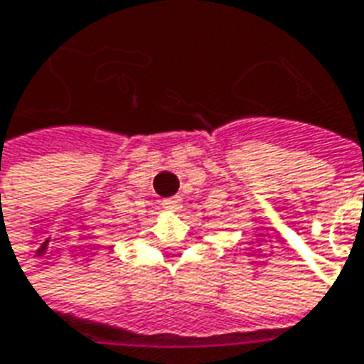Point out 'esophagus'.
Masks as SVG:
<instances>
[{
  "mask_svg": "<svg viewBox=\"0 0 364 364\" xmlns=\"http://www.w3.org/2000/svg\"><path fill=\"white\" fill-rule=\"evenodd\" d=\"M161 206L166 210H173V212H177V210L181 208V196H169V198H164L161 200Z\"/></svg>",
  "mask_w": 364,
  "mask_h": 364,
  "instance_id": "esophagus-1",
  "label": "esophagus"
}]
</instances>
